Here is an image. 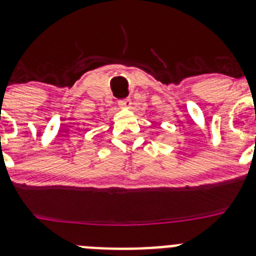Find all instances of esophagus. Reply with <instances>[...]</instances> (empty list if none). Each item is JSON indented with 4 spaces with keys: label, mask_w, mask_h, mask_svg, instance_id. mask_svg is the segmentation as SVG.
Instances as JSON below:
<instances>
[{
    "label": "esophagus",
    "mask_w": 256,
    "mask_h": 256,
    "mask_svg": "<svg viewBox=\"0 0 256 256\" xmlns=\"http://www.w3.org/2000/svg\"><path fill=\"white\" fill-rule=\"evenodd\" d=\"M119 106L123 108H132V100L130 98H123V100H119Z\"/></svg>",
    "instance_id": "1"
}]
</instances>
